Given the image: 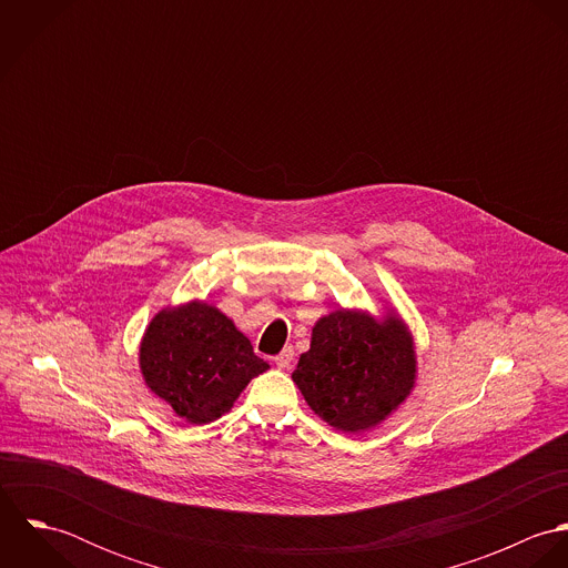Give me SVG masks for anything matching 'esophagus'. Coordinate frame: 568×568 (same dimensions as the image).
<instances>
[{
  "label": "esophagus",
  "instance_id": "esophagus-1",
  "mask_svg": "<svg viewBox=\"0 0 568 568\" xmlns=\"http://www.w3.org/2000/svg\"><path fill=\"white\" fill-rule=\"evenodd\" d=\"M293 358H295V349H293V347H284V349L275 356V365H277L280 369H286V367H291Z\"/></svg>",
  "mask_w": 568,
  "mask_h": 568
}]
</instances>
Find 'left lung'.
<instances>
[{"label":"left lung","instance_id":"8db88e82","mask_svg":"<svg viewBox=\"0 0 568 568\" xmlns=\"http://www.w3.org/2000/svg\"><path fill=\"white\" fill-rule=\"evenodd\" d=\"M293 381L329 426L345 433L374 428L413 389V338L394 315L378 324L356 311L329 313L313 327Z\"/></svg>","mask_w":568,"mask_h":568}]
</instances>
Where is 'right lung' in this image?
<instances>
[{"instance_id":"add662e5","label":"right lung","mask_w":568,"mask_h":568,"mask_svg":"<svg viewBox=\"0 0 568 568\" xmlns=\"http://www.w3.org/2000/svg\"><path fill=\"white\" fill-rule=\"evenodd\" d=\"M140 367L151 392L190 424L227 413L248 381L268 369L234 322L203 302L155 315L142 338Z\"/></svg>"}]
</instances>
